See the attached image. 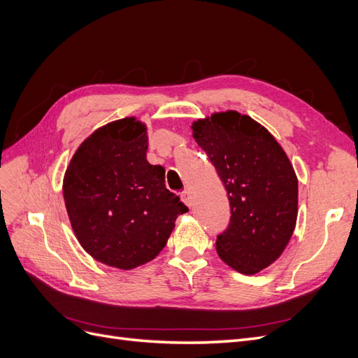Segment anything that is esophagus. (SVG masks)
Wrapping results in <instances>:
<instances>
[{
	"instance_id": "34e87169",
	"label": "esophagus",
	"mask_w": 358,
	"mask_h": 358,
	"mask_svg": "<svg viewBox=\"0 0 358 358\" xmlns=\"http://www.w3.org/2000/svg\"><path fill=\"white\" fill-rule=\"evenodd\" d=\"M181 201L186 203L189 208H193V199H192V194H190L189 190H184L181 193Z\"/></svg>"
}]
</instances>
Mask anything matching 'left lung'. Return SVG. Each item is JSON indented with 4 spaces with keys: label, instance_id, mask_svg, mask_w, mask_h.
<instances>
[{
    "label": "left lung",
    "instance_id": "obj_1",
    "mask_svg": "<svg viewBox=\"0 0 358 358\" xmlns=\"http://www.w3.org/2000/svg\"><path fill=\"white\" fill-rule=\"evenodd\" d=\"M192 136L227 190L231 218L217 237L218 257L242 274L279 258L298 217V178L286 152L255 119L215 112L192 124Z\"/></svg>",
    "mask_w": 358,
    "mask_h": 358
}]
</instances>
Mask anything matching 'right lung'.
Instances as JSON below:
<instances>
[{"mask_svg": "<svg viewBox=\"0 0 358 358\" xmlns=\"http://www.w3.org/2000/svg\"><path fill=\"white\" fill-rule=\"evenodd\" d=\"M148 127L136 116L90 134L66 168L63 199L76 239L104 266L132 270L166 245L187 213L165 187V169L145 159Z\"/></svg>", "mask_w": 358, "mask_h": 358, "instance_id": "obj_1", "label": "right lung"}]
</instances>
